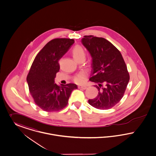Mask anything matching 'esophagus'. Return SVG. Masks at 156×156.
<instances>
[{"instance_id": "1", "label": "esophagus", "mask_w": 156, "mask_h": 156, "mask_svg": "<svg viewBox=\"0 0 156 156\" xmlns=\"http://www.w3.org/2000/svg\"><path fill=\"white\" fill-rule=\"evenodd\" d=\"M78 88L79 89H82V90H86L87 87L86 86H81V85H80V86H78Z\"/></svg>"}]
</instances>
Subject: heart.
I'll return each instance as SVG.
<instances>
[{"instance_id":"b5f03b06","label":"heart","mask_w":156,"mask_h":156,"mask_svg":"<svg viewBox=\"0 0 156 156\" xmlns=\"http://www.w3.org/2000/svg\"><path fill=\"white\" fill-rule=\"evenodd\" d=\"M72 54L74 59L77 61L81 58L85 56L84 51L83 48L80 45H76L73 47L72 51ZM87 75V73L84 71L78 73L74 76L73 81L76 83H82L85 81Z\"/></svg>"}]
</instances>
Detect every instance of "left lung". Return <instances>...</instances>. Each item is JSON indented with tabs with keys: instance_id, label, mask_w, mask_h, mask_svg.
Here are the masks:
<instances>
[{
	"instance_id": "left-lung-1",
	"label": "left lung",
	"mask_w": 156,
	"mask_h": 156,
	"mask_svg": "<svg viewBox=\"0 0 156 156\" xmlns=\"http://www.w3.org/2000/svg\"><path fill=\"white\" fill-rule=\"evenodd\" d=\"M81 42L92 58L90 81L97 83L98 90L88 103L95 108L108 110L124 96L129 80L127 65L119 50L105 38L85 35Z\"/></svg>"
}]
</instances>
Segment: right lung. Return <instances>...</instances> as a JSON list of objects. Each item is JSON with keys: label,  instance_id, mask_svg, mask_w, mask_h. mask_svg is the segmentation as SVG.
<instances>
[{"label": "right lung", "instance_id": "1", "mask_svg": "<svg viewBox=\"0 0 156 156\" xmlns=\"http://www.w3.org/2000/svg\"><path fill=\"white\" fill-rule=\"evenodd\" d=\"M74 43L70 38H56L48 42L37 54L28 74L27 81L29 92L35 104L46 112L64 109L73 90L74 83L61 86L55 83L59 72V59Z\"/></svg>", "mask_w": 156, "mask_h": 156}]
</instances>
